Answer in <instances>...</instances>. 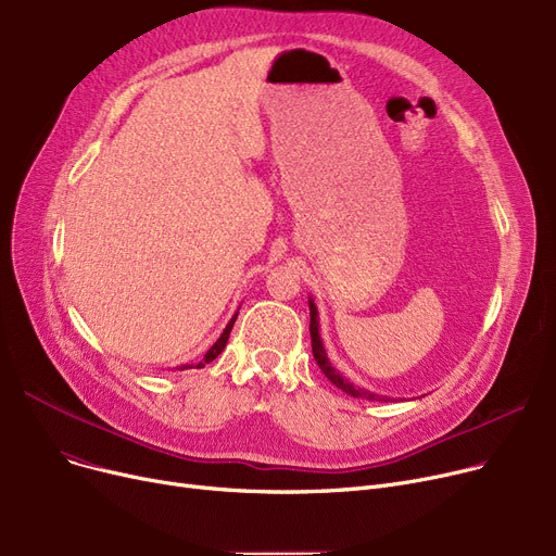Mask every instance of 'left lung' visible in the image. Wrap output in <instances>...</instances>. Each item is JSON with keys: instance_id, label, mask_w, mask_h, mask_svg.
Returning a JSON list of instances; mask_svg holds the SVG:
<instances>
[{"instance_id": "1", "label": "left lung", "mask_w": 556, "mask_h": 556, "mask_svg": "<svg viewBox=\"0 0 556 556\" xmlns=\"http://www.w3.org/2000/svg\"><path fill=\"white\" fill-rule=\"evenodd\" d=\"M308 308H311V344H313V356H315L319 369L325 371V376L329 378V381H331L336 388H340L342 392L352 394V396H356V399L390 401V396H381V394L369 392V390H365V388H356L352 381H349V378H344V376L331 365V361H329V356H327L325 342H323V336H319V313H317V306H315V300H313V298H308Z\"/></svg>"}]
</instances>
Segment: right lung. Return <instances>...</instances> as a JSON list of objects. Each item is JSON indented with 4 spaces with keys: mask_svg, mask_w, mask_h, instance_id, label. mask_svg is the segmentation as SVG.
Here are the masks:
<instances>
[{
    "mask_svg": "<svg viewBox=\"0 0 556 556\" xmlns=\"http://www.w3.org/2000/svg\"><path fill=\"white\" fill-rule=\"evenodd\" d=\"M237 315H239V311L231 315V319H229V323H227V327L223 329L220 338H218V340H216V342H214V344L210 346V352H207V354H204V358H202L200 363H195V365H193V363H191V365L187 363V365H180L178 369H193V367L198 369V367H204V365H207V363H212L214 358H218V356H220V352H223V349H225V344H227V340H229V331H231L233 323H237Z\"/></svg>",
    "mask_w": 556,
    "mask_h": 556,
    "instance_id": "1",
    "label": "right lung"
}]
</instances>
